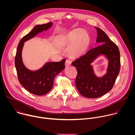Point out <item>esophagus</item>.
I'll return each instance as SVG.
<instances>
[{"label":"esophagus","instance_id":"obj_1","mask_svg":"<svg viewBox=\"0 0 135 135\" xmlns=\"http://www.w3.org/2000/svg\"><path fill=\"white\" fill-rule=\"evenodd\" d=\"M71 65V62L69 60H67L65 62V66L66 67H69Z\"/></svg>","mask_w":135,"mask_h":135}]
</instances>
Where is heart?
<instances>
[{
	"label": "heart",
	"instance_id": "obj_1",
	"mask_svg": "<svg viewBox=\"0 0 135 135\" xmlns=\"http://www.w3.org/2000/svg\"><path fill=\"white\" fill-rule=\"evenodd\" d=\"M90 43V38L85 30L76 29L60 40V44L62 47H69L68 54L72 59H76L84 54Z\"/></svg>",
	"mask_w": 135,
	"mask_h": 135
}]
</instances>
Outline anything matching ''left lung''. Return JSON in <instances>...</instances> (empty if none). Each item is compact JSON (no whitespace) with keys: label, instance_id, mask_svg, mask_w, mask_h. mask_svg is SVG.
Segmentation results:
<instances>
[{"label":"left lung","instance_id":"left-lung-1","mask_svg":"<svg viewBox=\"0 0 135 135\" xmlns=\"http://www.w3.org/2000/svg\"><path fill=\"white\" fill-rule=\"evenodd\" d=\"M97 42L100 45L91 49L87 53L72 62L76 67L77 75L75 83L79 92L85 97L99 98L111 90L120 72V54L118 46L106 33L99 28ZM100 54H104L109 60L108 73L102 78L94 74L90 64Z\"/></svg>","mask_w":135,"mask_h":135}]
</instances>
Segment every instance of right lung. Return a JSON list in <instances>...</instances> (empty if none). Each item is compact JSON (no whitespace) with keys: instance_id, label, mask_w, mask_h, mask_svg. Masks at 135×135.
I'll use <instances>...</instances> for the list:
<instances>
[{"instance_id":"obj_1","label":"right lung","mask_w":135,"mask_h":135,"mask_svg":"<svg viewBox=\"0 0 135 135\" xmlns=\"http://www.w3.org/2000/svg\"><path fill=\"white\" fill-rule=\"evenodd\" d=\"M52 22L36 26L19 43L15 57V66L19 82L29 92L37 95H43L52 89L55 76L65 69V59L59 62H49L40 69L31 71L23 65L21 53L24 43L38 33L47 30L52 26Z\"/></svg>"}]
</instances>
